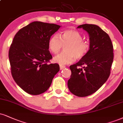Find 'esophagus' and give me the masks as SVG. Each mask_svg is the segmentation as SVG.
<instances>
[{"label": "esophagus", "instance_id": "obj_1", "mask_svg": "<svg viewBox=\"0 0 123 123\" xmlns=\"http://www.w3.org/2000/svg\"><path fill=\"white\" fill-rule=\"evenodd\" d=\"M66 66H65L64 65H60V70H62L63 69L65 68Z\"/></svg>", "mask_w": 123, "mask_h": 123}]
</instances>
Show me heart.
I'll return each instance as SVG.
<instances>
[{"instance_id":"heart-1","label":"heart","mask_w":123,"mask_h":123,"mask_svg":"<svg viewBox=\"0 0 123 123\" xmlns=\"http://www.w3.org/2000/svg\"><path fill=\"white\" fill-rule=\"evenodd\" d=\"M83 37L75 30H66L60 34L53 35L49 40V49L54 54L58 53L63 46L65 51L53 58V61L61 65L72 63L76 60L84 58L90 49L89 43L84 41Z\"/></svg>"}]
</instances>
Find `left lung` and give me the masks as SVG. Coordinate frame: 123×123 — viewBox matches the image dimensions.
I'll return each mask as SVG.
<instances>
[{
    "instance_id": "1",
    "label": "left lung",
    "mask_w": 123,
    "mask_h": 123,
    "mask_svg": "<svg viewBox=\"0 0 123 123\" xmlns=\"http://www.w3.org/2000/svg\"><path fill=\"white\" fill-rule=\"evenodd\" d=\"M89 35L90 49L85 57L70 66L72 72L68 86L72 93L85 97L96 92L106 82L113 60V45L107 33L95 25L84 24Z\"/></svg>"
}]
</instances>
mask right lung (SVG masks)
<instances>
[{
	"label": "right lung",
	"instance_id": "1",
	"mask_svg": "<svg viewBox=\"0 0 123 123\" xmlns=\"http://www.w3.org/2000/svg\"><path fill=\"white\" fill-rule=\"evenodd\" d=\"M61 26L33 22L15 35L8 52L12 76L27 93L38 95L48 89L60 70L57 63H48L52 58L49 40Z\"/></svg>",
	"mask_w": 123,
	"mask_h": 123
}]
</instances>
